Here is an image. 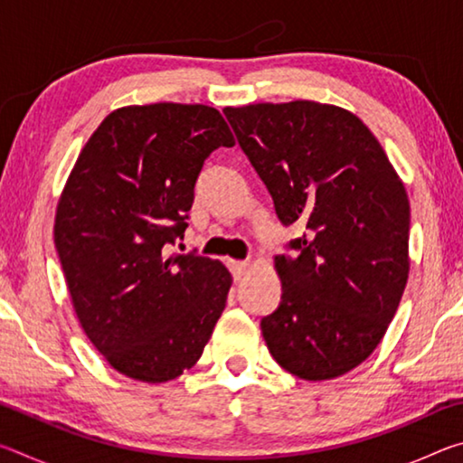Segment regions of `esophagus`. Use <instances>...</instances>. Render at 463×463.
<instances>
[{"mask_svg":"<svg viewBox=\"0 0 463 463\" xmlns=\"http://www.w3.org/2000/svg\"><path fill=\"white\" fill-rule=\"evenodd\" d=\"M226 265H229V269H231L234 279H241V278L247 273V269H249V263H247V261H234V260H229V261H226Z\"/></svg>","mask_w":463,"mask_h":463,"instance_id":"obj_1","label":"esophagus"}]
</instances>
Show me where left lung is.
<instances>
[{
    "mask_svg": "<svg viewBox=\"0 0 463 463\" xmlns=\"http://www.w3.org/2000/svg\"><path fill=\"white\" fill-rule=\"evenodd\" d=\"M279 221L307 224L276 257L281 302L261 320L271 357L300 380H333L373 354L409 279L411 206L372 130L310 99L224 108Z\"/></svg>",
    "mask_w": 463,
    "mask_h": 463,
    "instance_id": "8db88e82",
    "label": "left lung"
}]
</instances>
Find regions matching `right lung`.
I'll return each instance as SVG.
<instances>
[{"label": "right lung", "instance_id": "right-lung-1", "mask_svg": "<svg viewBox=\"0 0 463 463\" xmlns=\"http://www.w3.org/2000/svg\"><path fill=\"white\" fill-rule=\"evenodd\" d=\"M216 108L124 106L81 148L57 203L54 247L75 315L127 378L175 380L202 357L232 284L218 260L167 255L206 156L232 146Z\"/></svg>", "mask_w": 463, "mask_h": 463}]
</instances>
